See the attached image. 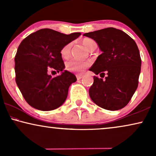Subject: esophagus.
Returning a JSON list of instances; mask_svg holds the SVG:
<instances>
[{"instance_id": "obj_1", "label": "esophagus", "mask_w": 156, "mask_h": 156, "mask_svg": "<svg viewBox=\"0 0 156 156\" xmlns=\"http://www.w3.org/2000/svg\"><path fill=\"white\" fill-rule=\"evenodd\" d=\"M76 79H77V80H81V79L82 78L83 75L82 74H76Z\"/></svg>"}]
</instances>
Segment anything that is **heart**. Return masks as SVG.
I'll use <instances>...</instances> for the list:
<instances>
[{
  "label": "heart",
  "mask_w": 156,
  "mask_h": 156,
  "mask_svg": "<svg viewBox=\"0 0 156 156\" xmlns=\"http://www.w3.org/2000/svg\"><path fill=\"white\" fill-rule=\"evenodd\" d=\"M83 44L85 46L89 51L92 48V47L96 44L94 40L89 39V38H84L82 40ZM70 50H71V44L68 43L65 44L62 48L61 49L60 54L61 56L64 59H67L70 55ZM90 63L87 61H80L76 59H71L66 63V69L68 71L76 72V73H82L84 69L88 67Z\"/></svg>",
  "instance_id": "heart-1"
}]
</instances>
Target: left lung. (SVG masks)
Returning <instances> with one entry per match:
<instances>
[{
	"instance_id": "obj_1",
	"label": "left lung",
	"mask_w": 156,
	"mask_h": 156,
	"mask_svg": "<svg viewBox=\"0 0 156 156\" xmlns=\"http://www.w3.org/2000/svg\"><path fill=\"white\" fill-rule=\"evenodd\" d=\"M98 44L102 53L89 70L107 76H94L91 99L100 107L116 111L129 104L138 87L141 59L136 42L124 32L107 27L84 34Z\"/></svg>"
}]
</instances>
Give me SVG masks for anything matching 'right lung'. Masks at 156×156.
<instances>
[{"instance_id": "right-lung-1", "label": "right lung", "mask_w": 156, "mask_h": 156, "mask_svg": "<svg viewBox=\"0 0 156 156\" xmlns=\"http://www.w3.org/2000/svg\"><path fill=\"white\" fill-rule=\"evenodd\" d=\"M80 35H65L44 28L30 34L21 42L15 57L16 82L32 107L51 111L65 101L69 87L76 78L74 74L64 70L65 66L60 51ZM50 70L62 74L52 78L48 74Z\"/></svg>"}]
</instances>
